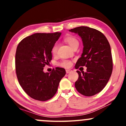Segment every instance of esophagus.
Instances as JSON below:
<instances>
[{"label": "esophagus", "instance_id": "1", "mask_svg": "<svg viewBox=\"0 0 126 126\" xmlns=\"http://www.w3.org/2000/svg\"><path fill=\"white\" fill-rule=\"evenodd\" d=\"M71 71H72V70H71V69H66V72L67 74L69 73V72H71Z\"/></svg>", "mask_w": 126, "mask_h": 126}]
</instances>
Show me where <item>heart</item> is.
Masks as SVG:
<instances>
[{
	"instance_id": "heart-1",
	"label": "heart",
	"mask_w": 126,
	"mask_h": 126,
	"mask_svg": "<svg viewBox=\"0 0 126 126\" xmlns=\"http://www.w3.org/2000/svg\"><path fill=\"white\" fill-rule=\"evenodd\" d=\"M64 41L66 43H68L72 49H73L75 46H79V41L77 40V39L75 37H74V36H66L64 38ZM57 49H58V46H57V44H55L53 46L51 50V52L53 55H55L56 54H57ZM58 64H59V66H60L64 67V68H69V67H70L71 65V62L69 60H65L62 61V62L58 63Z\"/></svg>"
}]
</instances>
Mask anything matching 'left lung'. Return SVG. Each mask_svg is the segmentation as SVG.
Returning <instances> with one entry per match:
<instances>
[{
  "mask_svg": "<svg viewBox=\"0 0 126 126\" xmlns=\"http://www.w3.org/2000/svg\"><path fill=\"white\" fill-rule=\"evenodd\" d=\"M78 34L83 42V53L75 68L85 66L87 72L77 71L76 90L82 94L92 96L101 92L106 86L112 73L113 60L110 44L101 32L88 27L81 26L69 30Z\"/></svg>",
  "mask_w": 126,
  "mask_h": 126,
  "instance_id": "1",
  "label": "left lung"
}]
</instances>
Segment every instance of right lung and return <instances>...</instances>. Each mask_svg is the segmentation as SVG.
I'll list each match as a JSON object with an SVG mask.
<instances>
[{"label": "right lung", "instance_id": "1", "mask_svg": "<svg viewBox=\"0 0 126 126\" xmlns=\"http://www.w3.org/2000/svg\"><path fill=\"white\" fill-rule=\"evenodd\" d=\"M61 34H33L22 39L17 47L15 66L17 80L24 91L35 100L51 99L66 74L65 69L58 67L51 72L43 71L45 65L51 61L52 48Z\"/></svg>", "mask_w": 126, "mask_h": 126}]
</instances>
